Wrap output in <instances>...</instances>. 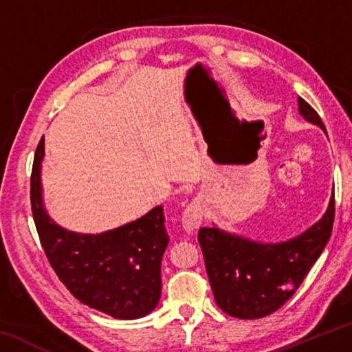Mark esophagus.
<instances>
[{
  "mask_svg": "<svg viewBox=\"0 0 352 352\" xmlns=\"http://www.w3.org/2000/svg\"><path fill=\"white\" fill-rule=\"evenodd\" d=\"M202 219H204V200L197 197L188 205L185 213H183V227H185L186 232L191 233L200 227Z\"/></svg>",
  "mask_w": 352,
  "mask_h": 352,
  "instance_id": "esophagus-1",
  "label": "esophagus"
}]
</instances>
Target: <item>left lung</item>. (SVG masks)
I'll return each instance as SVG.
<instances>
[{
	"mask_svg": "<svg viewBox=\"0 0 352 352\" xmlns=\"http://www.w3.org/2000/svg\"><path fill=\"white\" fill-rule=\"evenodd\" d=\"M298 103L300 116L326 133L316 111L304 98L299 97ZM333 217L336 199L332 194L324 216L289 241L265 244L216 227L200 228L199 244L217 307L241 320H256L280 309L324 250Z\"/></svg>",
	"mask_w": 352,
	"mask_h": 352,
	"instance_id": "1",
	"label": "left lung"
}]
</instances>
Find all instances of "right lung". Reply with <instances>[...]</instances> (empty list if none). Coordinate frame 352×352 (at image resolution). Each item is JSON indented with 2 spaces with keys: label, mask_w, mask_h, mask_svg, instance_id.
Here are the masks:
<instances>
[{
  "label": "right lung",
  "mask_w": 352,
  "mask_h": 352,
  "mask_svg": "<svg viewBox=\"0 0 352 352\" xmlns=\"http://www.w3.org/2000/svg\"><path fill=\"white\" fill-rule=\"evenodd\" d=\"M43 153L42 138L31 172V210L41 244L59 280L80 302L117 320L148 315L161 296V258L169 243L163 206L100 235L65 230L43 208Z\"/></svg>",
  "instance_id": "right-lung-1"
}]
</instances>
